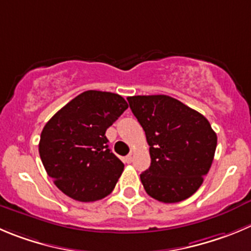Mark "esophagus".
I'll use <instances>...</instances> for the list:
<instances>
[{
  "label": "esophagus",
  "mask_w": 251,
  "mask_h": 251,
  "mask_svg": "<svg viewBox=\"0 0 251 251\" xmlns=\"http://www.w3.org/2000/svg\"><path fill=\"white\" fill-rule=\"evenodd\" d=\"M133 161V155L129 154L127 155V156L124 157V163H127V164H130Z\"/></svg>",
  "instance_id": "esophagus-1"
}]
</instances>
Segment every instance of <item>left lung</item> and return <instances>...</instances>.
I'll use <instances>...</instances> for the list:
<instances>
[{
	"label": "left lung",
	"instance_id": "1",
	"mask_svg": "<svg viewBox=\"0 0 251 251\" xmlns=\"http://www.w3.org/2000/svg\"><path fill=\"white\" fill-rule=\"evenodd\" d=\"M143 127L151 164L140 174L148 195L164 203L188 199L213 161L217 134L204 116L166 95L128 97Z\"/></svg>",
	"mask_w": 251,
	"mask_h": 251
}]
</instances>
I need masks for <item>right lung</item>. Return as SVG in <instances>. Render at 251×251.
<instances>
[{
	"label": "right lung",
	"instance_id": "1",
	"mask_svg": "<svg viewBox=\"0 0 251 251\" xmlns=\"http://www.w3.org/2000/svg\"><path fill=\"white\" fill-rule=\"evenodd\" d=\"M127 108L119 95L90 90L44 126L40 159L56 187L70 199L94 202L113 191L124 164L108 148L106 130Z\"/></svg>",
	"mask_w": 251,
	"mask_h": 251
}]
</instances>
